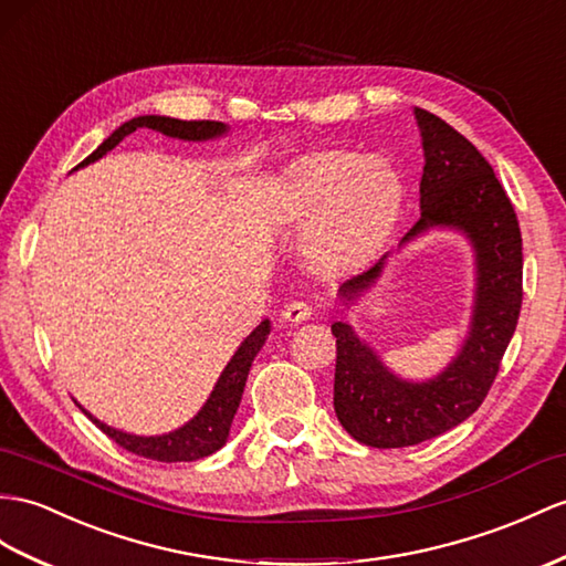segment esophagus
I'll return each instance as SVG.
<instances>
[{
	"label": "esophagus",
	"instance_id": "34e87169",
	"mask_svg": "<svg viewBox=\"0 0 566 566\" xmlns=\"http://www.w3.org/2000/svg\"><path fill=\"white\" fill-rule=\"evenodd\" d=\"M281 316H283V322H287V324H302L312 316V307L307 305V302H287L283 312H281Z\"/></svg>",
	"mask_w": 566,
	"mask_h": 566
}]
</instances>
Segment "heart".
Returning <instances> with one entry per match:
<instances>
[{
    "instance_id": "obj_1",
    "label": "heart",
    "mask_w": 566,
    "mask_h": 566,
    "mask_svg": "<svg viewBox=\"0 0 566 566\" xmlns=\"http://www.w3.org/2000/svg\"><path fill=\"white\" fill-rule=\"evenodd\" d=\"M403 201V177L379 154L326 148L300 156L283 170L273 218L307 230L305 250L326 271L363 264L379 250Z\"/></svg>"
}]
</instances>
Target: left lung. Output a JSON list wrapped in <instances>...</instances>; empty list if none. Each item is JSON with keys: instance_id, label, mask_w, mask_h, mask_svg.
I'll use <instances>...</instances> for the list:
<instances>
[{"instance_id": "obj_1", "label": "left lung", "mask_w": 566, "mask_h": 566, "mask_svg": "<svg viewBox=\"0 0 566 566\" xmlns=\"http://www.w3.org/2000/svg\"><path fill=\"white\" fill-rule=\"evenodd\" d=\"M424 168L420 218L398 252L432 230H453L473 250L475 287L471 322L451 363L434 377L412 381L396 375L348 322H334L338 422L360 444L398 449L420 444L461 424L485 401L521 312V230L514 206L492 165L444 119L416 107ZM389 254L338 287L355 305L381 279Z\"/></svg>"}]
</instances>
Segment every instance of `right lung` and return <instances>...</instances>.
<instances>
[{
  "instance_id": "right-lung-1",
  "label": "right lung",
  "mask_w": 566,
  "mask_h": 566,
  "mask_svg": "<svg viewBox=\"0 0 566 566\" xmlns=\"http://www.w3.org/2000/svg\"><path fill=\"white\" fill-rule=\"evenodd\" d=\"M136 129H154V132H160L163 136H170V139H179V142H213L230 132V127L223 122H185V119H175L165 115H139L129 122H124L122 127H117L86 160H81L74 170L86 168V165L101 160L124 139V136L134 134ZM269 334H271V322L264 319L240 343V348L230 357L226 369L220 371L213 391L209 394V398H206V403L199 408L197 416L187 420L182 427H177L172 432L150 434V437L124 432L95 418L93 412H88L78 401L74 403L84 410L86 416L98 424L109 439H113V442H117L122 449L136 453V457L163 461V463L199 461L203 457H211V453H216L228 442L232 420H235V412L240 408L242 394H244L247 375H250L254 357L259 355L261 348H264Z\"/></svg>"
}]
</instances>
